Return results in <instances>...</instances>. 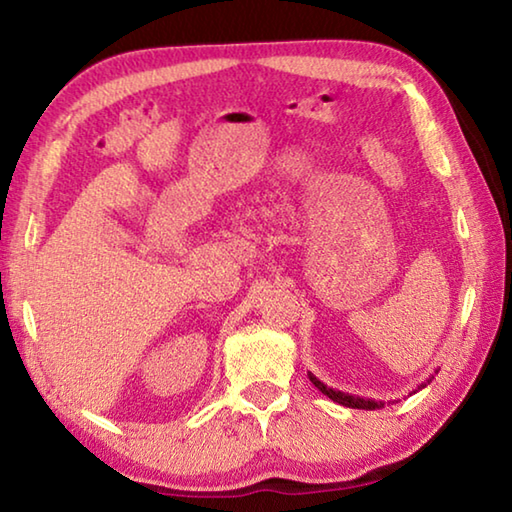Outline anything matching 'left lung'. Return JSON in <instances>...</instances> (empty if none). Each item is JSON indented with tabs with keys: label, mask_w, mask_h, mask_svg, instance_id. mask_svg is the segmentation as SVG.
<instances>
[{
	"label": "left lung",
	"mask_w": 512,
	"mask_h": 512,
	"mask_svg": "<svg viewBox=\"0 0 512 512\" xmlns=\"http://www.w3.org/2000/svg\"><path fill=\"white\" fill-rule=\"evenodd\" d=\"M431 379H433V375H431L427 381H424V384H420V386H418V391H420V388L427 386V384H431ZM309 381L318 388L320 393L327 395L329 400H334L336 404H341V406H348V409H366V411H375V409H381V406H384V402L370 400V397H359V395H352V393L334 391V388H329L327 384H323V381H320V379L314 375V372H309ZM418 391H413V393H418Z\"/></svg>",
	"instance_id": "1"
}]
</instances>
